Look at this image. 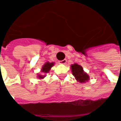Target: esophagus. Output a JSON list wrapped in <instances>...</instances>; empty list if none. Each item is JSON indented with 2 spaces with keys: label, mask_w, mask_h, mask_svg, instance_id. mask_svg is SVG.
<instances>
[{
  "label": "esophagus",
  "mask_w": 121,
  "mask_h": 121,
  "mask_svg": "<svg viewBox=\"0 0 121 121\" xmlns=\"http://www.w3.org/2000/svg\"><path fill=\"white\" fill-rule=\"evenodd\" d=\"M66 63H67V60H65V59H64V60H63L61 61H59V63H60V64L64 65V64H65Z\"/></svg>",
  "instance_id": "34e87169"
}]
</instances>
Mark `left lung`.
<instances>
[{
  "label": "left lung",
  "mask_w": 121,
  "mask_h": 121,
  "mask_svg": "<svg viewBox=\"0 0 121 121\" xmlns=\"http://www.w3.org/2000/svg\"><path fill=\"white\" fill-rule=\"evenodd\" d=\"M73 75L80 83H86L89 80V76L84 71L83 67L77 63H74L71 65Z\"/></svg>",
  "instance_id": "left-lung-1"
}]
</instances>
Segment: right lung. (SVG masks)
<instances>
[{"mask_svg":"<svg viewBox=\"0 0 121 121\" xmlns=\"http://www.w3.org/2000/svg\"><path fill=\"white\" fill-rule=\"evenodd\" d=\"M55 63L54 62H49V61H47L41 67V72H42L43 74H37V78L39 79H43L45 78L46 75L45 74L48 73L49 71H50L51 68L54 65Z\"/></svg>","mask_w":121,"mask_h":121,"instance_id":"right-lung-1","label":"right lung"}]
</instances>
